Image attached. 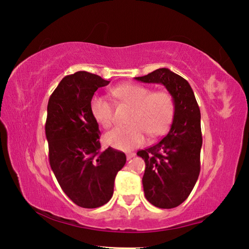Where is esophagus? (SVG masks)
<instances>
[{"instance_id": "34e87169", "label": "esophagus", "mask_w": 249, "mask_h": 249, "mask_svg": "<svg viewBox=\"0 0 249 249\" xmlns=\"http://www.w3.org/2000/svg\"><path fill=\"white\" fill-rule=\"evenodd\" d=\"M126 156H127V160H131V158H134L136 156V154L135 153H127Z\"/></svg>"}]
</instances>
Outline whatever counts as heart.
I'll return each mask as SVG.
<instances>
[{
    "instance_id": "obj_1",
    "label": "heart",
    "mask_w": 249,
    "mask_h": 249,
    "mask_svg": "<svg viewBox=\"0 0 249 249\" xmlns=\"http://www.w3.org/2000/svg\"><path fill=\"white\" fill-rule=\"evenodd\" d=\"M111 93L122 104L133 108L127 127H119L105 136L106 143L118 150L128 151L145 142L146 134L156 137L165 133L174 114L172 96L167 92H152L151 89L135 83H125ZM91 112L98 124L110 128L114 123L113 106L108 99L95 95L91 99Z\"/></svg>"
}]
</instances>
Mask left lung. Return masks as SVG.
<instances>
[{"label": "left lung", "mask_w": 249, "mask_h": 249, "mask_svg": "<svg viewBox=\"0 0 249 249\" xmlns=\"http://www.w3.org/2000/svg\"><path fill=\"white\" fill-rule=\"evenodd\" d=\"M136 80L160 83L170 93L174 114L166 137L137 155L145 162L142 178L146 200L160 209H172L183 203L200 173L202 135L200 109L189 83L168 68H158Z\"/></svg>", "instance_id": "left-lung-1"}]
</instances>
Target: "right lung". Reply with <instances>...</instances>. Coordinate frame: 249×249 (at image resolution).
Segmentation results:
<instances>
[{
  "label": "right lung",
  "mask_w": 249,
  "mask_h": 249,
  "mask_svg": "<svg viewBox=\"0 0 249 249\" xmlns=\"http://www.w3.org/2000/svg\"><path fill=\"white\" fill-rule=\"evenodd\" d=\"M110 81L88 71L61 80L49 98L45 125L49 162L63 192L84 209L106 204L113 195L116 174L124 167L123 152L100 151L98 123L91 99Z\"/></svg>",
  "instance_id": "add662e5"
}]
</instances>
